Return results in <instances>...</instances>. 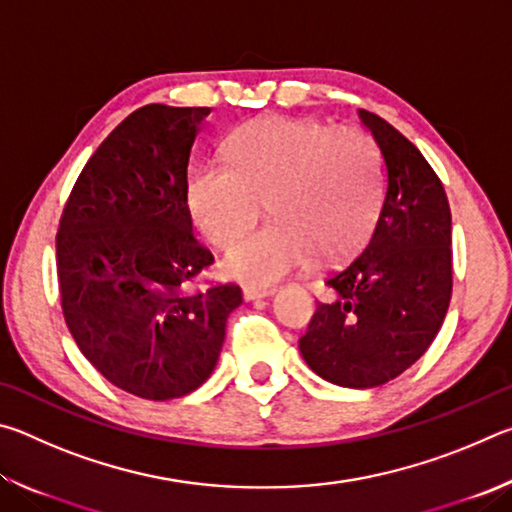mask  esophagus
<instances>
[{
    "mask_svg": "<svg viewBox=\"0 0 512 512\" xmlns=\"http://www.w3.org/2000/svg\"><path fill=\"white\" fill-rule=\"evenodd\" d=\"M275 289L271 287H244V300H257V298H266L271 296Z\"/></svg>",
    "mask_w": 512,
    "mask_h": 512,
    "instance_id": "34e87169",
    "label": "esophagus"
}]
</instances>
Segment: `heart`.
<instances>
[{
    "label": "heart",
    "mask_w": 512,
    "mask_h": 512,
    "mask_svg": "<svg viewBox=\"0 0 512 512\" xmlns=\"http://www.w3.org/2000/svg\"><path fill=\"white\" fill-rule=\"evenodd\" d=\"M384 158L359 126L262 117L232 135L228 167L196 173L189 203L205 237L237 246L256 227L263 203L276 223L241 244L230 273L273 284L314 255L332 262L359 244L379 212Z\"/></svg>",
    "instance_id": "b5f03b06"
}]
</instances>
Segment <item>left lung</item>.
Segmentation results:
<instances>
[{
    "instance_id": "8db88e82",
    "label": "left lung",
    "mask_w": 512,
    "mask_h": 512,
    "mask_svg": "<svg viewBox=\"0 0 512 512\" xmlns=\"http://www.w3.org/2000/svg\"><path fill=\"white\" fill-rule=\"evenodd\" d=\"M359 117L379 144L388 189L357 257L325 277L300 352L327 381L375 388L411 368L443 327L452 300V212L418 146L375 112Z\"/></svg>"
}]
</instances>
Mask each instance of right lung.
<instances>
[{"instance_id": "add662e5", "label": "right lung", "mask_w": 512, "mask_h": 512, "mask_svg": "<svg viewBox=\"0 0 512 512\" xmlns=\"http://www.w3.org/2000/svg\"><path fill=\"white\" fill-rule=\"evenodd\" d=\"M210 108L149 103L85 162L56 235L60 307L76 345L110 384L164 402L196 391L241 305L207 280L214 255L192 232L189 153Z\"/></svg>"}]
</instances>
